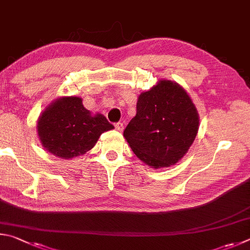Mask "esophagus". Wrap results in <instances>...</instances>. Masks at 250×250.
<instances>
[{
    "instance_id": "obj_1",
    "label": "esophagus",
    "mask_w": 250,
    "mask_h": 250,
    "mask_svg": "<svg viewBox=\"0 0 250 250\" xmlns=\"http://www.w3.org/2000/svg\"><path fill=\"white\" fill-rule=\"evenodd\" d=\"M115 128L116 130H118V132H123V129H124V124L123 123H116L115 124Z\"/></svg>"
}]
</instances>
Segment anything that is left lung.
Segmentation results:
<instances>
[{
    "label": "left lung",
    "instance_id": "obj_1",
    "mask_svg": "<svg viewBox=\"0 0 250 250\" xmlns=\"http://www.w3.org/2000/svg\"><path fill=\"white\" fill-rule=\"evenodd\" d=\"M136 108L124 137L137 158L154 169L179 163L200 126L198 109L188 92L179 83L163 79L139 94Z\"/></svg>",
    "mask_w": 250,
    "mask_h": 250
}]
</instances>
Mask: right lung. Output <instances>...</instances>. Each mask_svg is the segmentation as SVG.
Returning a JSON list of instances; mask_svg holds the SVG:
<instances>
[{
    "mask_svg": "<svg viewBox=\"0 0 250 250\" xmlns=\"http://www.w3.org/2000/svg\"><path fill=\"white\" fill-rule=\"evenodd\" d=\"M114 128L102 114H92L79 96H60L43 109L37 134L43 149L61 159L82 156L94 147L101 134Z\"/></svg>",
    "mask_w": 250,
    "mask_h": 250,
    "instance_id": "obj_1",
    "label": "right lung"
}]
</instances>
